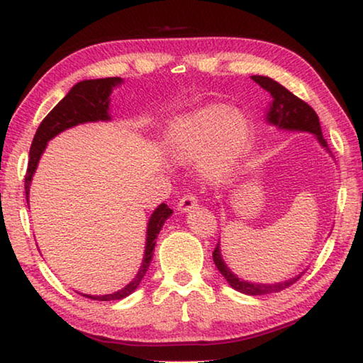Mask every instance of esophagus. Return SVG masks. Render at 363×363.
<instances>
[{
	"instance_id": "34e87169",
	"label": "esophagus",
	"mask_w": 363,
	"mask_h": 363,
	"mask_svg": "<svg viewBox=\"0 0 363 363\" xmlns=\"http://www.w3.org/2000/svg\"><path fill=\"white\" fill-rule=\"evenodd\" d=\"M195 206H196V199L194 195H186L177 201V210L181 213H189L190 210H194Z\"/></svg>"
}]
</instances>
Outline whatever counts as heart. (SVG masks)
Returning <instances> with one entry per match:
<instances>
[{
	"instance_id": "b5f03b06",
	"label": "heart",
	"mask_w": 363,
	"mask_h": 363,
	"mask_svg": "<svg viewBox=\"0 0 363 363\" xmlns=\"http://www.w3.org/2000/svg\"><path fill=\"white\" fill-rule=\"evenodd\" d=\"M253 139L248 116L216 102L174 116L164 130V147L174 162L199 163L201 177L213 187H223L237 176Z\"/></svg>"
}]
</instances>
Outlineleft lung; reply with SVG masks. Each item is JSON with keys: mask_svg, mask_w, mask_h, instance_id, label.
Masks as SVG:
<instances>
[{"mask_svg": "<svg viewBox=\"0 0 363 363\" xmlns=\"http://www.w3.org/2000/svg\"><path fill=\"white\" fill-rule=\"evenodd\" d=\"M253 82L261 86L262 89H266L267 93L272 96V102L269 104L266 110V121L269 125H272L279 130L285 131H299V133H311L314 134L315 139L318 140L325 150L330 152L327 140L323 139L320 121H318V116L314 112L309 104L301 101L299 97L290 93L285 86L275 82V79L262 75H253L251 77ZM213 261L216 264V267L223 277L227 280L233 290L250 294V296H261V294H269V293H279L285 288L291 286L294 281L301 279V275L304 274V270L294 277L288 279L285 281H275V284H255V281H247L243 279H238L232 270L227 267V264L223 259V255H220V245L213 251Z\"/></svg>", "mask_w": 363, "mask_h": 363, "instance_id": "left-lung-1", "label": "left lung"}]
</instances>
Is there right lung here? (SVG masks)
<instances>
[{
  "label": "right lung",
  "mask_w": 363,
  "mask_h": 363,
  "mask_svg": "<svg viewBox=\"0 0 363 363\" xmlns=\"http://www.w3.org/2000/svg\"><path fill=\"white\" fill-rule=\"evenodd\" d=\"M123 83V79L118 77L112 78H99V79H84V82L77 83L69 91L62 101H60L51 112L46 115V118L41 121V125L36 130L33 138L32 147H30V160H28V169L26 174V195L28 203V194H30V184H32L33 174L38 167L40 158L45 152L46 145L52 138H56L69 128L83 125V123H96V121H110V94L112 91ZM173 214V210L168 208V205H158L155 211L152 213L147 224V237H145V250L143 264L138 270L136 277H134L130 284L123 286L121 290L110 293V294H83L84 298L94 299V301H115L130 296L133 291H136L140 280L149 269L152 257H153V248H155L160 230H162L163 224L167 219Z\"/></svg>",
  "instance_id": "add662e5"
}]
</instances>
